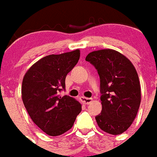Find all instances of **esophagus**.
I'll use <instances>...</instances> for the list:
<instances>
[{
	"instance_id": "obj_1",
	"label": "esophagus",
	"mask_w": 157,
	"mask_h": 157,
	"mask_svg": "<svg viewBox=\"0 0 157 157\" xmlns=\"http://www.w3.org/2000/svg\"><path fill=\"white\" fill-rule=\"evenodd\" d=\"M80 99H81V101H82L84 104H86V105H88V104H90V102L92 101V99H91V98H87V97H85V96H81Z\"/></svg>"
}]
</instances>
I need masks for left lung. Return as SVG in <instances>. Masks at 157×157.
I'll list each match as a JSON object with an SVG mask.
<instances>
[{
    "label": "left lung",
    "instance_id": "obj_1",
    "mask_svg": "<svg viewBox=\"0 0 157 157\" xmlns=\"http://www.w3.org/2000/svg\"><path fill=\"white\" fill-rule=\"evenodd\" d=\"M100 76L101 113L96 117L102 131L120 135L131 126L140 104V86L133 64L120 52L104 49L89 53Z\"/></svg>",
    "mask_w": 157,
    "mask_h": 157
}]
</instances>
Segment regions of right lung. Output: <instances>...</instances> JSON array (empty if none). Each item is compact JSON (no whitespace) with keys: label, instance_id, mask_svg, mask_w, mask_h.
<instances>
[{"label":"right lung","instance_id":"obj_1","mask_svg":"<svg viewBox=\"0 0 157 157\" xmlns=\"http://www.w3.org/2000/svg\"><path fill=\"white\" fill-rule=\"evenodd\" d=\"M80 58V50L41 58L24 75L21 97L29 116L39 128L52 136L71 128L82 105L69 96H61L66 76Z\"/></svg>","mask_w":157,"mask_h":157}]
</instances>
